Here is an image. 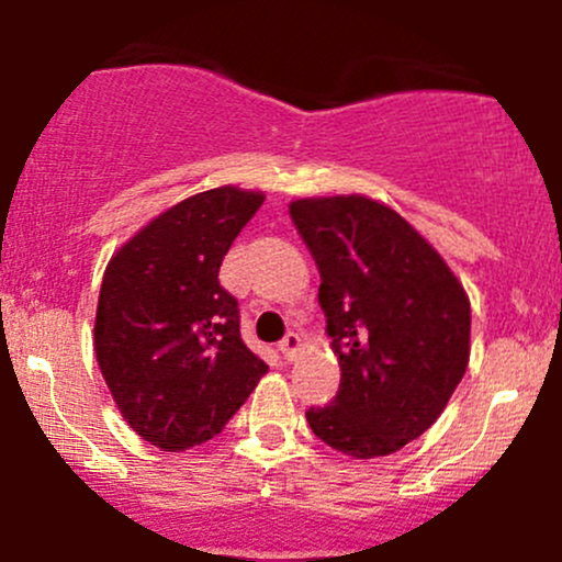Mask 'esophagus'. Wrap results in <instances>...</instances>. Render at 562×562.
<instances>
[{
	"label": "esophagus",
	"instance_id": "1",
	"mask_svg": "<svg viewBox=\"0 0 562 562\" xmlns=\"http://www.w3.org/2000/svg\"><path fill=\"white\" fill-rule=\"evenodd\" d=\"M277 348H280V353H282V358H285V361H293L295 353H299V348H301L299 333H288L280 342H277Z\"/></svg>",
	"mask_w": 562,
	"mask_h": 562
}]
</instances>
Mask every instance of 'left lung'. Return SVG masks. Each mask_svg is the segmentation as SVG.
Listing matches in <instances>:
<instances>
[{
  "label": "left lung",
  "mask_w": 562,
  "mask_h": 562,
  "mask_svg": "<svg viewBox=\"0 0 562 562\" xmlns=\"http://www.w3.org/2000/svg\"><path fill=\"white\" fill-rule=\"evenodd\" d=\"M290 220L319 267V303L340 361L335 401L311 431L353 458L422 437L469 367L471 306L435 248L367 195L301 199Z\"/></svg>",
  "instance_id": "1"
}]
</instances>
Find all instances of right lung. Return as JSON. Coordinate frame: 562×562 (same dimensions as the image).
Listing matches in <instances>:
<instances>
[{
	"label": "right lung",
	"mask_w": 562,
	"mask_h": 562,
	"mask_svg": "<svg viewBox=\"0 0 562 562\" xmlns=\"http://www.w3.org/2000/svg\"><path fill=\"white\" fill-rule=\"evenodd\" d=\"M261 204L233 186L191 195L106 263L99 369L131 429L161 450L220 435L267 374L240 337L238 301L220 285L222 259Z\"/></svg>",
	"instance_id": "1"
}]
</instances>
